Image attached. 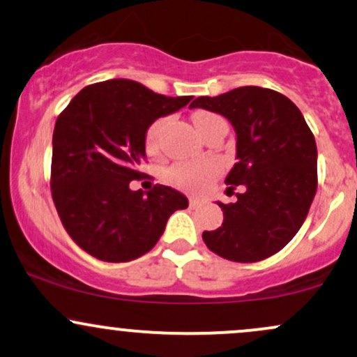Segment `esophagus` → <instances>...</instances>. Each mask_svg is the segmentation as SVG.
Wrapping results in <instances>:
<instances>
[{
    "mask_svg": "<svg viewBox=\"0 0 357 357\" xmlns=\"http://www.w3.org/2000/svg\"><path fill=\"white\" fill-rule=\"evenodd\" d=\"M199 204H202V202H199L198 198H190V206L191 208H198Z\"/></svg>",
    "mask_w": 357,
    "mask_h": 357,
    "instance_id": "1",
    "label": "esophagus"
}]
</instances>
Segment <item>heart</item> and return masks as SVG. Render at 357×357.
Masks as SVG:
<instances>
[{
    "label": "heart",
    "mask_w": 357,
    "mask_h": 357,
    "mask_svg": "<svg viewBox=\"0 0 357 357\" xmlns=\"http://www.w3.org/2000/svg\"><path fill=\"white\" fill-rule=\"evenodd\" d=\"M218 116L211 112H199L195 116L196 129L203 130L208 122L216 119ZM166 119H159L153 126L147 129L146 134V147L149 153H158L159 146H161V136L165 130ZM220 166L218 162L211 161V159H203V161H192V162H178V165L171 166L167 169V181L174 186L181 188V190L202 192L210 188V184L218 178Z\"/></svg>",
    "instance_id": "1"
}]
</instances>
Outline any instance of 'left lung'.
<instances>
[{"mask_svg": "<svg viewBox=\"0 0 357 357\" xmlns=\"http://www.w3.org/2000/svg\"><path fill=\"white\" fill-rule=\"evenodd\" d=\"M191 109L221 114L236 132V158L228 190L243 186L236 202L218 203L223 223L203 231L216 255L252 264L275 255L296 236L317 190V147L310 127L292 100L272 89H233L198 97Z\"/></svg>", "mask_w": 357, "mask_h": 357, "instance_id": "8db88e82", "label": "left lung"}]
</instances>
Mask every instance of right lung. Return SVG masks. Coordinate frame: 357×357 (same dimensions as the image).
I'll return each mask as SVG.
<instances>
[{"label":"right lung","instance_id":"right-lung-1","mask_svg":"<svg viewBox=\"0 0 357 357\" xmlns=\"http://www.w3.org/2000/svg\"><path fill=\"white\" fill-rule=\"evenodd\" d=\"M191 96L166 97L134 80L87 85L56 119L50 188L61 225L89 255L130 261L158 243L167 220L188 198L165 184L132 191L144 173L146 132Z\"/></svg>","mask_w":357,"mask_h":357}]
</instances>
